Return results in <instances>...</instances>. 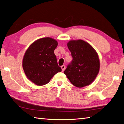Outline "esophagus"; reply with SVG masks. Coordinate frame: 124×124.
<instances>
[{
    "instance_id": "34e87169",
    "label": "esophagus",
    "mask_w": 124,
    "mask_h": 124,
    "mask_svg": "<svg viewBox=\"0 0 124 124\" xmlns=\"http://www.w3.org/2000/svg\"><path fill=\"white\" fill-rule=\"evenodd\" d=\"M65 65H63L62 66H61V68H62V71H63L65 70Z\"/></svg>"
}]
</instances>
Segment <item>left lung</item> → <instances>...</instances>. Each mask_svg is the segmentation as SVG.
Listing matches in <instances>:
<instances>
[{
    "label": "left lung",
    "mask_w": 124,
    "mask_h": 124,
    "mask_svg": "<svg viewBox=\"0 0 124 124\" xmlns=\"http://www.w3.org/2000/svg\"><path fill=\"white\" fill-rule=\"evenodd\" d=\"M67 46L72 60L64 73L77 87L82 88L90 85L100 70V61L96 52L89 43L81 39L70 41Z\"/></svg>",
    "instance_id": "left-lung-1"
}]
</instances>
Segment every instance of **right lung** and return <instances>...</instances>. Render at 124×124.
<instances>
[{"mask_svg": "<svg viewBox=\"0 0 124 124\" xmlns=\"http://www.w3.org/2000/svg\"><path fill=\"white\" fill-rule=\"evenodd\" d=\"M57 45L56 40L45 38L34 42L26 50L23 68L28 78L35 85H45L57 73L62 71L54 54Z\"/></svg>", "mask_w": 124, "mask_h": 124, "instance_id": "right-lung-1", "label": "right lung"}]
</instances>
